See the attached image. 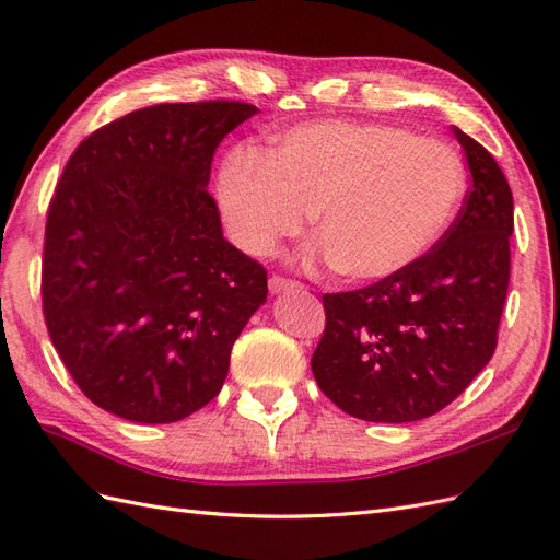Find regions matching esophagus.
I'll list each match as a JSON object with an SVG mask.
<instances>
[{
	"mask_svg": "<svg viewBox=\"0 0 560 560\" xmlns=\"http://www.w3.org/2000/svg\"><path fill=\"white\" fill-rule=\"evenodd\" d=\"M298 289H303V285L295 283V281L281 279V277H271V279H269V291H271V295H281V293H285V291H298Z\"/></svg>",
	"mask_w": 560,
	"mask_h": 560,
	"instance_id": "obj_1",
	"label": "esophagus"
}]
</instances>
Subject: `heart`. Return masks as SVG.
Returning <instances> with one entry per match:
<instances>
[{
	"label": "heart",
	"mask_w": 560,
	"mask_h": 560,
	"mask_svg": "<svg viewBox=\"0 0 560 560\" xmlns=\"http://www.w3.org/2000/svg\"><path fill=\"white\" fill-rule=\"evenodd\" d=\"M465 195L460 154L434 138L370 121H315L281 133L267 158L231 152L217 205L229 238L267 257L312 217L307 259L350 281H384L434 248Z\"/></svg>",
	"instance_id": "obj_1"
}]
</instances>
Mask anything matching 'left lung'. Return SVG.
<instances>
[{
  "label": "left lung",
  "instance_id": "left-lung-1",
  "mask_svg": "<svg viewBox=\"0 0 560 560\" xmlns=\"http://www.w3.org/2000/svg\"><path fill=\"white\" fill-rule=\"evenodd\" d=\"M472 188L422 259L368 289L324 295L312 374L343 412L415 422L446 408L497 348L509 293L513 192L497 160L453 126Z\"/></svg>",
  "mask_w": 560,
  "mask_h": 560
}]
</instances>
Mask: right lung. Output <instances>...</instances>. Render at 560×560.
<instances>
[{"label": "right lung", "instance_id": "add662e5", "mask_svg": "<svg viewBox=\"0 0 560 560\" xmlns=\"http://www.w3.org/2000/svg\"><path fill=\"white\" fill-rule=\"evenodd\" d=\"M245 102L154 104L100 128L63 166L45 229L43 310L81 392L166 424L224 386L231 348L267 301V271L224 238L214 150Z\"/></svg>", "mask_w": 560, "mask_h": 560}]
</instances>
